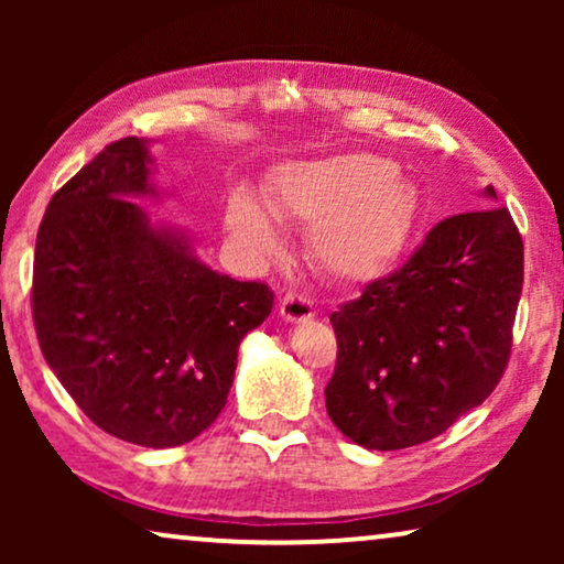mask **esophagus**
I'll return each instance as SVG.
<instances>
[{
  "label": "esophagus",
  "instance_id": "1",
  "mask_svg": "<svg viewBox=\"0 0 564 564\" xmlns=\"http://www.w3.org/2000/svg\"><path fill=\"white\" fill-rule=\"evenodd\" d=\"M280 315L290 323H303V321H311L315 311H313V303L305 295L288 292V295L280 300Z\"/></svg>",
  "mask_w": 564,
  "mask_h": 564
}]
</instances>
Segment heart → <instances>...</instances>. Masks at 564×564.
Here are the masks:
<instances>
[{"mask_svg": "<svg viewBox=\"0 0 564 564\" xmlns=\"http://www.w3.org/2000/svg\"><path fill=\"white\" fill-rule=\"evenodd\" d=\"M267 204L246 187L230 192V238L253 257H269L280 249L272 212L280 220L311 226L313 264L338 282H367L395 267L419 220L411 182L375 153L284 164L272 174Z\"/></svg>", "mask_w": 564, "mask_h": 564, "instance_id": "heart-1", "label": "heart"}]
</instances>
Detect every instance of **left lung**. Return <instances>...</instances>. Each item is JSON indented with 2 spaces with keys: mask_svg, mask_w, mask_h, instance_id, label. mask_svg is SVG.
Instances as JSON below:
<instances>
[{
  "mask_svg": "<svg viewBox=\"0 0 564 564\" xmlns=\"http://www.w3.org/2000/svg\"><path fill=\"white\" fill-rule=\"evenodd\" d=\"M521 284L523 241L508 207L431 228L403 267L330 315L338 357L326 411L336 429L377 452L444 434L503 377Z\"/></svg>",
  "mask_w": 564,
  "mask_h": 564,
  "instance_id": "left-lung-1",
  "label": "left lung"
}]
</instances>
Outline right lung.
<instances>
[{"instance_id":"right-lung-1","label":"right lung","mask_w":564,"mask_h":564,"mask_svg":"<svg viewBox=\"0 0 564 564\" xmlns=\"http://www.w3.org/2000/svg\"><path fill=\"white\" fill-rule=\"evenodd\" d=\"M141 138L105 145L51 197L35 238L33 321L41 351L105 434L166 449L218 419L238 344L272 313L264 282L203 264L187 236L153 228Z\"/></svg>"}]
</instances>
